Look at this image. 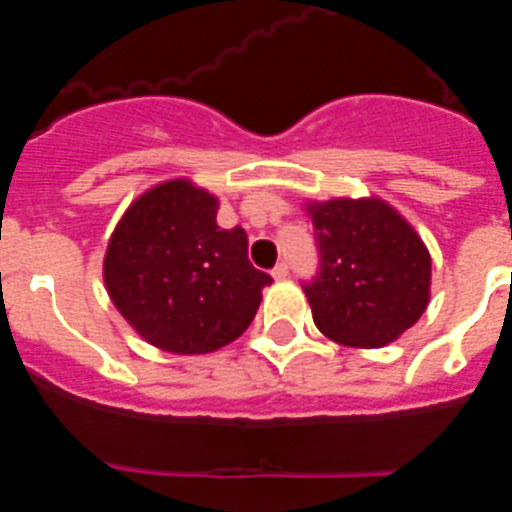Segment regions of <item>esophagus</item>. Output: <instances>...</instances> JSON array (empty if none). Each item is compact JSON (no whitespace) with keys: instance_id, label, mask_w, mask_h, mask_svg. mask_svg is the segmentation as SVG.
<instances>
[{"instance_id":"34e87169","label":"esophagus","mask_w":512,"mask_h":512,"mask_svg":"<svg viewBox=\"0 0 512 512\" xmlns=\"http://www.w3.org/2000/svg\"><path fill=\"white\" fill-rule=\"evenodd\" d=\"M287 274H289V266L284 264V261H282V264L274 266V271H271V277H274V279H287Z\"/></svg>"}]
</instances>
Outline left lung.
Returning <instances> with one entry per match:
<instances>
[{
  "label": "left lung",
  "mask_w": 512,
  "mask_h": 512,
  "mask_svg": "<svg viewBox=\"0 0 512 512\" xmlns=\"http://www.w3.org/2000/svg\"><path fill=\"white\" fill-rule=\"evenodd\" d=\"M320 251L305 284L312 320L341 346L382 348L413 328L431 300V253L379 197L305 202Z\"/></svg>",
  "instance_id": "8db88e82"
}]
</instances>
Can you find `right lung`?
<instances>
[{
  "label": "right lung",
  "mask_w": 512,
  "mask_h": 512,
  "mask_svg": "<svg viewBox=\"0 0 512 512\" xmlns=\"http://www.w3.org/2000/svg\"><path fill=\"white\" fill-rule=\"evenodd\" d=\"M220 200L189 179L135 197L115 225L102 277L112 305L151 346L212 354L256 318L269 274L248 261L243 228L217 225Z\"/></svg>",
  "instance_id": "1"
}]
</instances>
